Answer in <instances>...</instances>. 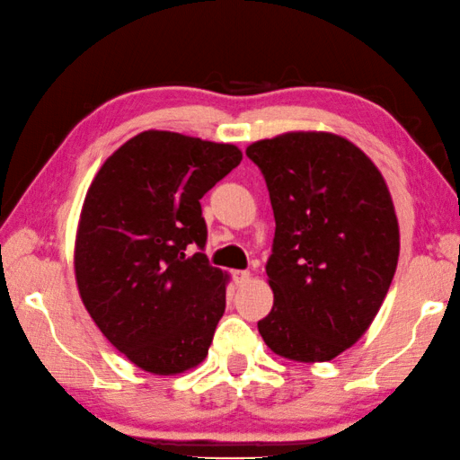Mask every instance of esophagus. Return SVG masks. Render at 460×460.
<instances>
[{
    "label": "esophagus",
    "mask_w": 460,
    "mask_h": 460,
    "mask_svg": "<svg viewBox=\"0 0 460 460\" xmlns=\"http://www.w3.org/2000/svg\"><path fill=\"white\" fill-rule=\"evenodd\" d=\"M232 279H234L236 285H244L248 279H251V273L243 269H236V270H232Z\"/></svg>",
    "instance_id": "obj_1"
}]
</instances>
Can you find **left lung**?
Segmentation results:
<instances>
[{"label": "left lung", "instance_id": "1", "mask_svg": "<svg viewBox=\"0 0 460 460\" xmlns=\"http://www.w3.org/2000/svg\"><path fill=\"white\" fill-rule=\"evenodd\" d=\"M275 214L267 261L273 310L259 322L277 355L332 360L371 326L400 257L389 190L371 159L326 132L254 142Z\"/></svg>", "mask_w": 460, "mask_h": 460}]
</instances>
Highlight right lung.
I'll use <instances>...</instances> for the list:
<instances>
[{
    "instance_id": "1",
    "label": "right lung",
    "mask_w": 460,
    "mask_h": 460,
    "mask_svg": "<svg viewBox=\"0 0 460 460\" xmlns=\"http://www.w3.org/2000/svg\"><path fill=\"white\" fill-rule=\"evenodd\" d=\"M240 161L234 145L148 130L103 163L85 195L75 243L81 299L148 373H183L208 355L226 275L203 252L199 199Z\"/></svg>"
}]
</instances>
